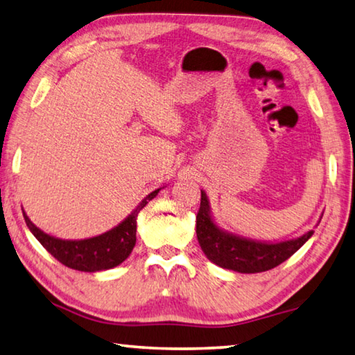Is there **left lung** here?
<instances>
[{
  "label": "left lung",
  "instance_id": "left-lung-1",
  "mask_svg": "<svg viewBox=\"0 0 355 355\" xmlns=\"http://www.w3.org/2000/svg\"><path fill=\"white\" fill-rule=\"evenodd\" d=\"M196 235L209 260L221 268L239 272H262L281 265L312 237L313 231L282 243H260L220 231L209 212V201L201 191V206L196 215Z\"/></svg>",
  "mask_w": 355,
  "mask_h": 355
}]
</instances>
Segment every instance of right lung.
<instances>
[{
    "mask_svg": "<svg viewBox=\"0 0 355 355\" xmlns=\"http://www.w3.org/2000/svg\"><path fill=\"white\" fill-rule=\"evenodd\" d=\"M159 190H154L153 193H149L120 226H116L115 229H112V231L103 235H98V237L87 240L71 241L49 237L48 234L42 232L39 227H35L33 223H31L26 214H23V216L29 231L34 234V237L39 240L42 246L45 248L54 259H58L62 265L78 271L95 272L114 268V266L120 265L129 257V254L132 252L137 240V215H139L140 210L159 193Z\"/></svg>",
    "mask_w": 355,
    "mask_h": 355,
    "instance_id": "obj_1",
    "label": "right lung"
}]
</instances>
